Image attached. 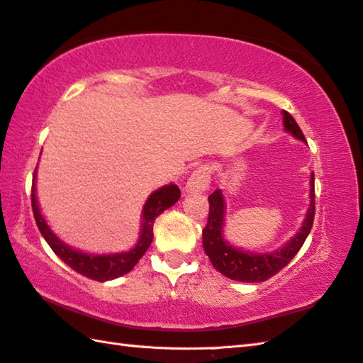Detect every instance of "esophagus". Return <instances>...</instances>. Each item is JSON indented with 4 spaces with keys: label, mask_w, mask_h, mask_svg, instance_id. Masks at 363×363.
<instances>
[{
    "label": "esophagus",
    "mask_w": 363,
    "mask_h": 363,
    "mask_svg": "<svg viewBox=\"0 0 363 363\" xmlns=\"http://www.w3.org/2000/svg\"><path fill=\"white\" fill-rule=\"evenodd\" d=\"M211 186V168L208 165H201L189 176L186 182V191L189 194H200L208 190Z\"/></svg>",
    "instance_id": "esophagus-1"
}]
</instances>
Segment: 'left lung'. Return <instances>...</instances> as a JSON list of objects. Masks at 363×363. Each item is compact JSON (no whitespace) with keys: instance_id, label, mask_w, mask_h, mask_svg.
Masks as SVG:
<instances>
[{"instance_id":"obj_1","label":"left lung","mask_w":363,"mask_h":363,"mask_svg":"<svg viewBox=\"0 0 363 363\" xmlns=\"http://www.w3.org/2000/svg\"><path fill=\"white\" fill-rule=\"evenodd\" d=\"M283 125L285 130L289 132L297 140L305 141L301 127L297 125L294 118L288 111H281ZM209 217L208 225L203 230V247L208 255L212 266L220 274L228 277L231 280L245 281V283H258L266 281L280 272L288 262L293 259L297 252L301 250L305 239L311 231L315 218V174L311 173L310 179V208L302 223L299 233L283 245L279 250L272 253H252L234 248L223 239V223H225V200L222 190H216L209 195Z\"/></svg>"}]
</instances>
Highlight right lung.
Returning a JSON list of instances; mask_svg holds the SVG:
<instances>
[{
	"label": "right lung",
	"mask_w": 363,
	"mask_h": 363,
	"mask_svg": "<svg viewBox=\"0 0 363 363\" xmlns=\"http://www.w3.org/2000/svg\"><path fill=\"white\" fill-rule=\"evenodd\" d=\"M35 173L33 176V189H31V204L33 214L35 218V225L40 231L42 236L47 240L50 248L55 252L56 257H60L69 267H72L75 272L88 277L96 281H106L118 279V277L130 272L135 264L143 257L146 250L152 242V226L155 218H157L163 211L172 208V206L181 198V190L174 184H168L159 190L152 191L143 206L141 212V230L140 239L129 252L123 253H111V255H89L64 244L56 234L50 230L44 216L39 209L38 196H35Z\"/></svg>",
	"instance_id": "obj_1"
}]
</instances>
